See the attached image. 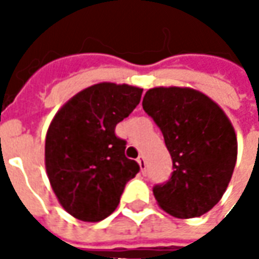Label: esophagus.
<instances>
[{"mask_svg": "<svg viewBox=\"0 0 259 259\" xmlns=\"http://www.w3.org/2000/svg\"><path fill=\"white\" fill-rule=\"evenodd\" d=\"M137 162H139V165H140L141 172L144 174V172H146V166H147V162H146V159H144V157L137 158Z\"/></svg>", "mask_w": 259, "mask_h": 259, "instance_id": "34e87169", "label": "esophagus"}]
</instances>
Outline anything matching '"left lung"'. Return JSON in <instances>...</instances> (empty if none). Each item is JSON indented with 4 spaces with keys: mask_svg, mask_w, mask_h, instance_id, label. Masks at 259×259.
I'll return each instance as SVG.
<instances>
[{
    "mask_svg": "<svg viewBox=\"0 0 259 259\" xmlns=\"http://www.w3.org/2000/svg\"><path fill=\"white\" fill-rule=\"evenodd\" d=\"M143 108L158 124L174 162L168 182L154 186L155 200L180 219L204 215L222 198L237 159V139L222 108L189 87H155Z\"/></svg>",
    "mask_w": 259,
    "mask_h": 259,
    "instance_id": "obj_1",
    "label": "left lung"
}]
</instances>
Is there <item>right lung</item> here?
<instances>
[{"mask_svg": "<svg viewBox=\"0 0 259 259\" xmlns=\"http://www.w3.org/2000/svg\"><path fill=\"white\" fill-rule=\"evenodd\" d=\"M141 93L135 85L98 83L72 97L54 116L46 137V169L59 204L76 219L100 222L109 217L126 183L139 174L115 127L139 105Z\"/></svg>", "mask_w": 259, "mask_h": 259, "instance_id": "right-lung-1", "label": "right lung"}]
</instances>
